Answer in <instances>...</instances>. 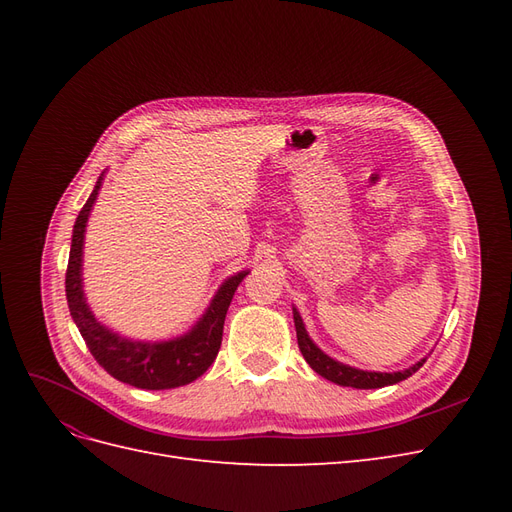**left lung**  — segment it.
Masks as SVG:
<instances>
[{"mask_svg": "<svg viewBox=\"0 0 512 512\" xmlns=\"http://www.w3.org/2000/svg\"><path fill=\"white\" fill-rule=\"evenodd\" d=\"M292 318H294V329H297L299 350L303 354V359L307 361V365L312 367L322 378H327L339 386H352V389H382V386H391V384H397L401 380L410 378L414 371L421 369L423 363L427 361V356H425V359L414 363L412 367L401 369V371H391V374L389 371H367V369H359V367H350L342 361H335L333 356L322 352L314 344V339L309 337L297 307H292Z\"/></svg>", "mask_w": 512, "mask_h": 512, "instance_id": "left-lung-1", "label": "left lung"}]
</instances>
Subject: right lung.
Masks as SVG:
<instances>
[{
    "label": "right lung",
    "mask_w": 512,
    "mask_h": 512,
    "mask_svg": "<svg viewBox=\"0 0 512 512\" xmlns=\"http://www.w3.org/2000/svg\"><path fill=\"white\" fill-rule=\"evenodd\" d=\"M104 175L106 170L98 177L94 192L89 194L87 203L83 205L72 228V245L66 271V297L70 316L76 327H79L89 352L94 354V359L113 378L147 391L177 389V386L190 384L203 376L209 365L215 361L222 346L224 320L232 294H235L237 286L250 271L245 269L226 277L218 292L213 294L203 316L183 335L162 339V342H143V339H132L108 329L91 312L83 288L85 232L91 209H94L98 200Z\"/></svg>",
    "instance_id": "1"
}]
</instances>
